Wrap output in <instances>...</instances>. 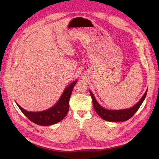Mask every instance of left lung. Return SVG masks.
<instances>
[{
	"label": "left lung",
	"mask_w": 159,
	"mask_h": 159,
	"mask_svg": "<svg viewBox=\"0 0 159 159\" xmlns=\"http://www.w3.org/2000/svg\"><path fill=\"white\" fill-rule=\"evenodd\" d=\"M89 92L91 97L92 98L93 105L96 113L103 119L105 120V121L115 122L125 121L130 118H131L134 115V113L137 111V110L140 107L142 103L143 102V101L147 95V90L145 91V93L143 95L142 98L139 100V102L134 106L131 108L122 110H107L104 109L97 102V101L95 100V98H94L92 93H91V91H90Z\"/></svg>",
	"instance_id": "left-lung-1"
}]
</instances>
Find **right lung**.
Here are the masks:
<instances>
[{
    "label": "right lung",
    "instance_id": "add662e5",
    "mask_svg": "<svg viewBox=\"0 0 159 159\" xmlns=\"http://www.w3.org/2000/svg\"><path fill=\"white\" fill-rule=\"evenodd\" d=\"M76 82L77 81L72 82L64 90L63 94L55 105L43 111L29 112L16 104L23 114L32 122L42 126L52 125L61 121L68 113L70 107V98Z\"/></svg>",
    "mask_w": 159,
    "mask_h": 159
}]
</instances>
